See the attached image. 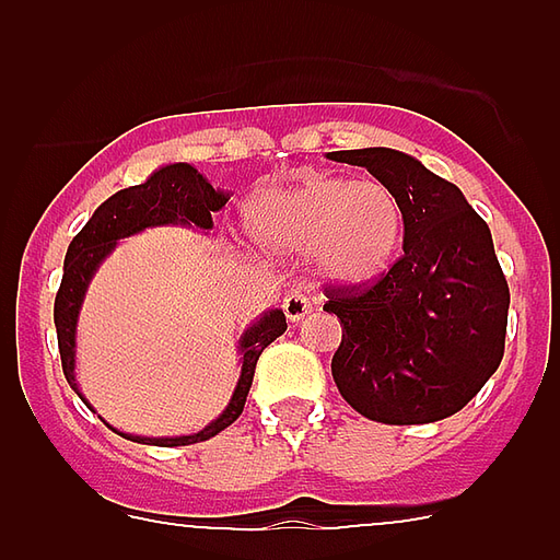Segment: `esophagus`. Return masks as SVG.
<instances>
[{"label": "esophagus", "instance_id": "34e87169", "mask_svg": "<svg viewBox=\"0 0 560 560\" xmlns=\"http://www.w3.org/2000/svg\"><path fill=\"white\" fill-rule=\"evenodd\" d=\"M311 308H314V300H311L308 294H303V291L294 289L285 294L283 311L289 323H300V319H305V316L311 314Z\"/></svg>", "mask_w": 560, "mask_h": 560}]
</instances>
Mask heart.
I'll return each mask as SVG.
<instances>
[{
	"label": "heart",
	"mask_w": 560,
	"mask_h": 560,
	"mask_svg": "<svg viewBox=\"0 0 560 560\" xmlns=\"http://www.w3.org/2000/svg\"><path fill=\"white\" fill-rule=\"evenodd\" d=\"M252 241L271 255H308L316 275L364 289L395 266L407 237L404 205L381 182L303 173L244 207Z\"/></svg>",
	"instance_id": "obj_1"
}]
</instances>
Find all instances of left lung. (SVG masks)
<instances>
[{"label": "left lung", "mask_w": 560, "mask_h": 560, "mask_svg": "<svg viewBox=\"0 0 560 560\" xmlns=\"http://www.w3.org/2000/svg\"><path fill=\"white\" fill-rule=\"evenodd\" d=\"M395 190L407 215L404 255L368 289H330L341 345L330 370L359 415L393 427L459 409L504 355L511 291L488 224L463 190L393 148L334 151Z\"/></svg>", "instance_id": "8db88e82"}]
</instances>
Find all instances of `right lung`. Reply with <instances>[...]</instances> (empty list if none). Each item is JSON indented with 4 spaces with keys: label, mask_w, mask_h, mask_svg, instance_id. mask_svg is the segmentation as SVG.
<instances>
[{
    "label": "right lung",
    "mask_w": 560,
    "mask_h": 560,
    "mask_svg": "<svg viewBox=\"0 0 560 560\" xmlns=\"http://www.w3.org/2000/svg\"><path fill=\"white\" fill-rule=\"evenodd\" d=\"M230 201V192L212 187L210 182L201 176L199 171L187 162H173V165H162L160 171H153L142 185L126 187V190L114 192L112 199L103 201L92 219L86 221L81 232L72 237L67 257H63V277L61 289L56 294V330H58V353H61L63 375H67L69 387L75 389L78 398L89 407V400L83 398L81 387L75 378V334H78V314H81L83 296H86L89 283L101 264L112 255L117 241L137 232L148 230V226H196V230H212V212H219L221 207ZM285 334V314L280 308H271L260 314L257 323L241 334L237 339V353H241V375H237L235 393H232L230 404L219 418L207 423L201 432L182 434V438H140V434H126L120 429L114 432L120 438L133 440V443H145V446H190V443H201V440L215 438L232 427L241 412H244L246 395H249L252 378H255V364L266 348L277 336ZM92 409V407H89Z\"/></svg>",
    "instance_id": "obj_1"
}]
</instances>
